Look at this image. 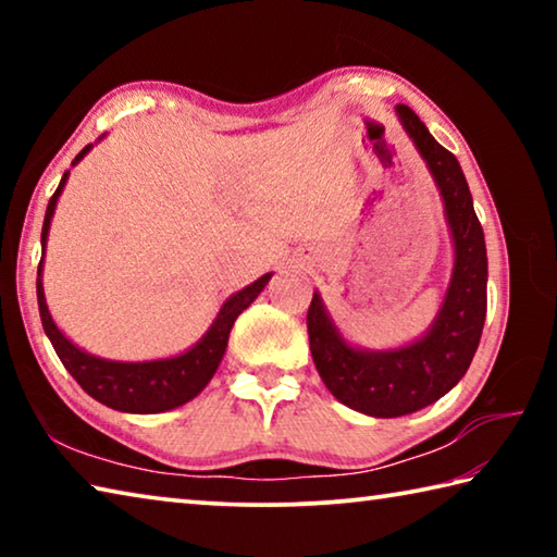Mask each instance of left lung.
<instances>
[{"label":"left lung","mask_w":557,"mask_h":557,"mask_svg":"<svg viewBox=\"0 0 557 557\" xmlns=\"http://www.w3.org/2000/svg\"><path fill=\"white\" fill-rule=\"evenodd\" d=\"M395 112L435 178L455 243V265L440 312L420 338L385 351L348 344L319 292L307 312L309 348L329 393L371 418L418 412L455 388L476 354L486 319V243L465 172L408 106Z\"/></svg>","instance_id":"obj_1"}]
</instances>
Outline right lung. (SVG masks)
Wrapping results in <instances>:
<instances>
[{
	"instance_id": "1",
	"label": "right lung",
	"mask_w": 557,
	"mask_h": 557,
	"mask_svg": "<svg viewBox=\"0 0 557 557\" xmlns=\"http://www.w3.org/2000/svg\"><path fill=\"white\" fill-rule=\"evenodd\" d=\"M90 149L92 145L83 149V152L73 159V164H78ZM69 174L71 172L63 174L59 188H55L49 206H46V219L41 228L44 256H46V238H49L55 203H59L63 186L69 182ZM41 272H44V258L39 262V277H36L39 314H41L44 332L51 338V344L55 348V354H59L61 363L65 366V371L78 381L81 388L86 391L90 398L108 405L112 410L135 412V414L166 412L196 398V395L209 385L215 369H219L221 358L225 354V346H228V336L235 319L243 314V309H248L252 301L258 299V295L265 289V285L272 277V272H268V275H262L260 280L252 282V285L243 287L240 292H235V295L225 299L221 312L215 314L213 324L209 326V332L188 348V351L172 358H157V361H110V358H100L83 351V348L75 346L71 338L55 326L53 317L49 312V305H46V297H44Z\"/></svg>"
}]
</instances>
